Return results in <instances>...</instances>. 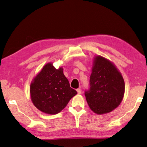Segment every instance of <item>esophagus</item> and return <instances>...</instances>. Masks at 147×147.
I'll return each instance as SVG.
<instances>
[{"mask_svg": "<svg viewBox=\"0 0 147 147\" xmlns=\"http://www.w3.org/2000/svg\"><path fill=\"white\" fill-rule=\"evenodd\" d=\"M76 91H77L78 94H81V90L80 88H78V89L76 90Z\"/></svg>", "mask_w": 147, "mask_h": 147, "instance_id": "1", "label": "esophagus"}]
</instances>
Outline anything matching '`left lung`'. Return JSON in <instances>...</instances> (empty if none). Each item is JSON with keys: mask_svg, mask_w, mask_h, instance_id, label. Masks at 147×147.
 Returning <instances> with one entry per match:
<instances>
[{"mask_svg": "<svg viewBox=\"0 0 147 147\" xmlns=\"http://www.w3.org/2000/svg\"><path fill=\"white\" fill-rule=\"evenodd\" d=\"M125 82L115 66L105 57L95 58L90 80V88L85 96L90 109L102 115L113 110L121 102Z\"/></svg>", "mask_w": 147, "mask_h": 147, "instance_id": "left-lung-1", "label": "left lung"}]
</instances>
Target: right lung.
Masks as SVG:
<instances>
[{
    "mask_svg": "<svg viewBox=\"0 0 147 147\" xmlns=\"http://www.w3.org/2000/svg\"><path fill=\"white\" fill-rule=\"evenodd\" d=\"M77 94L70 87L63 74L52 63L46 64L30 85V94L34 105L47 114L55 115L61 111Z\"/></svg>",
    "mask_w": 147,
    "mask_h": 147,
    "instance_id": "obj_1",
    "label": "right lung"
}]
</instances>
